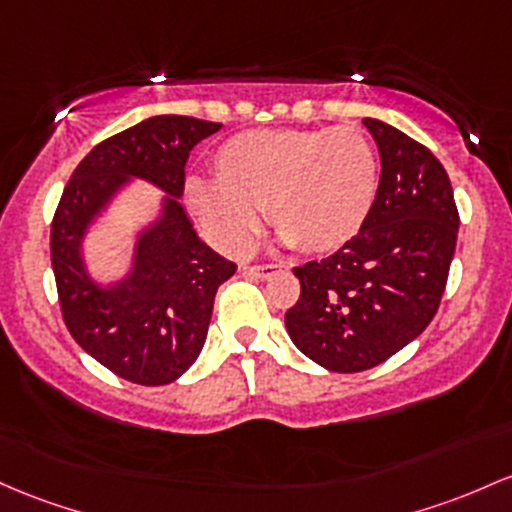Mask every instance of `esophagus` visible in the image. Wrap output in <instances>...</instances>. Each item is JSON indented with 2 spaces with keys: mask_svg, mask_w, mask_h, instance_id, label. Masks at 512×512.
Returning <instances> with one entry per match:
<instances>
[{
  "mask_svg": "<svg viewBox=\"0 0 512 512\" xmlns=\"http://www.w3.org/2000/svg\"><path fill=\"white\" fill-rule=\"evenodd\" d=\"M277 269H282V265H252V267H247L245 272L252 274V277L267 279V277H272V274L277 272Z\"/></svg>",
  "mask_w": 512,
  "mask_h": 512,
  "instance_id": "1",
  "label": "esophagus"
}]
</instances>
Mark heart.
Instances as JSON below:
<instances>
[{
    "mask_svg": "<svg viewBox=\"0 0 512 512\" xmlns=\"http://www.w3.org/2000/svg\"><path fill=\"white\" fill-rule=\"evenodd\" d=\"M379 160L357 128L247 131L213 155V182L189 179L187 204L228 252H245L260 211L286 245L323 255L350 243L372 213Z\"/></svg>",
    "mask_w": 512,
    "mask_h": 512,
    "instance_id": "heart-1",
    "label": "heart"
}]
</instances>
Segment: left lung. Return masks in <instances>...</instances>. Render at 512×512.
<instances>
[{
    "label": "left lung",
    "mask_w": 512,
    "mask_h": 512,
    "mask_svg": "<svg viewBox=\"0 0 512 512\" xmlns=\"http://www.w3.org/2000/svg\"><path fill=\"white\" fill-rule=\"evenodd\" d=\"M364 126L381 157L372 213L338 252L294 267L301 296L284 318L303 355L340 374L386 362L428 328L459 230L442 162L389 123Z\"/></svg>",
    "instance_id": "left-lung-1"
}]
</instances>
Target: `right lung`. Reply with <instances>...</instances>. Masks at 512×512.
Returning <instances> with one entry per match:
<instances>
[{
    "label": "right lung",
    "mask_w": 512,
    "mask_h": 512,
    "mask_svg": "<svg viewBox=\"0 0 512 512\" xmlns=\"http://www.w3.org/2000/svg\"><path fill=\"white\" fill-rule=\"evenodd\" d=\"M218 128L167 114L101 140L72 172L55 209L50 262L67 330L87 355L133 384H170L192 367L218 286L235 274V262L196 235L179 204L189 150ZM128 176L148 178L171 196L161 221L139 239L132 274L99 287L81 265V235Z\"/></svg>",
    "instance_id": "1"
}]
</instances>
